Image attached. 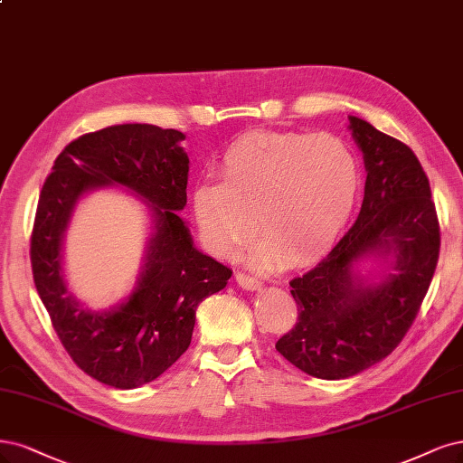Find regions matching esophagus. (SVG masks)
I'll list each match as a JSON object with an SVG mask.
<instances>
[{"label": "esophagus", "mask_w": 463, "mask_h": 463, "mask_svg": "<svg viewBox=\"0 0 463 463\" xmlns=\"http://www.w3.org/2000/svg\"><path fill=\"white\" fill-rule=\"evenodd\" d=\"M235 281L239 283V287H243V289H247V291H259L260 287H262L260 279L252 278V276H249L245 272H237L235 274Z\"/></svg>", "instance_id": "esophagus-1"}]
</instances>
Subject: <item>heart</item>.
Here are the masks:
<instances>
[{"label":"heart","mask_w":463,"mask_h":463,"mask_svg":"<svg viewBox=\"0 0 463 463\" xmlns=\"http://www.w3.org/2000/svg\"><path fill=\"white\" fill-rule=\"evenodd\" d=\"M354 151L335 136L257 134L235 141L191 206L206 249L230 257L264 232L249 259L259 268L305 262L339 237L360 194Z\"/></svg>","instance_id":"b5f03b06"}]
</instances>
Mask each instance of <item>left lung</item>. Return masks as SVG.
<instances>
[{"label":"left lung","mask_w":463,"mask_h":463,"mask_svg":"<svg viewBox=\"0 0 463 463\" xmlns=\"http://www.w3.org/2000/svg\"><path fill=\"white\" fill-rule=\"evenodd\" d=\"M348 122L368 172L362 209L327 257L289 281L298 320L276 343L295 368L327 381L368 370L401 345L440 249L431 187L418 156L370 122ZM365 261L373 262L368 270Z\"/></svg>","instance_id":"obj_1"}]
</instances>
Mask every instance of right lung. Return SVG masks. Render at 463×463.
Instances as JSON below:
<instances>
[{
	"instance_id": "right-lung-1",
	"label": "right lung",
	"mask_w": 463,
	"mask_h": 463,
	"mask_svg": "<svg viewBox=\"0 0 463 463\" xmlns=\"http://www.w3.org/2000/svg\"><path fill=\"white\" fill-rule=\"evenodd\" d=\"M178 130L118 124L71 141L47 176L30 241L32 274L74 364L115 389L151 383L191 343L195 310L224 289L232 269L194 245L178 214L187 203L189 158ZM122 186L146 203L152 233L135 291L109 311H91L68 289L61 247L77 201Z\"/></svg>"
}]
</instances>
